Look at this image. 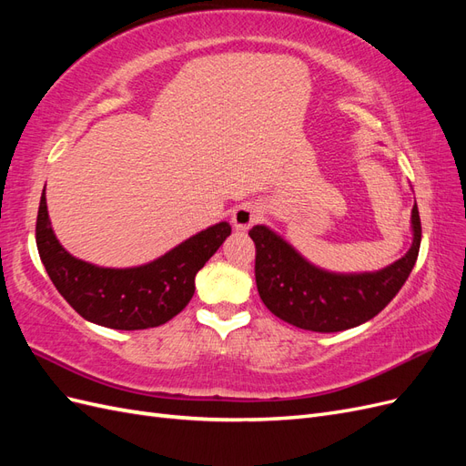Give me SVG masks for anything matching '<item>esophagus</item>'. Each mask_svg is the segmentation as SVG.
I'll return each mask as SVG.
<instances>
[{
    "instance_id": "1",
    "label": "esophagus",
    "mask_w": 466,
    "mask_h": 466,
    "mask_svg": "<svg viewBox=\"0 0 466 466\" xmlns=\"http://www.w3.org/2000/svg\"><path fill=\"white\" fill-rule=\"evenodd\" d=\"M260 218V208L257 204H241L237 209H233L231 221L233 228L238 231H247L255 225Z\"/></svg>"
}]
</instances>
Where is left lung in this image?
I'll list each match as a JSON object with an SVG mask.
<instances>
[{
    "instance_id": "obj_1",
    "label": "left lung",
    "mask_w": 466,
    "mask_h": 466,
    "mask_svg": "<svg viewBox=\"0 0 466 466\" xmlns=\"http://www.w3.org/2000/svg\"><path fill=\"white\" fill-rule=\"evenodd\" d=\"M414 241L406 255L379 272L334 274L307 262L264 225L248 231L257 247L255 276L260 299L293 327L313 332H340L373 319L404 286L418 258L421 223L412 208Z\"/></svg>"
}]
</instances>
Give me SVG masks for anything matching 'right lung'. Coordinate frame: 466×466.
Listing matches in <instances>:
<instances>
[{
  "instance_id": "1",
  "label": "right lung",
  "mask_w": 466,
  "mask_h": 466,
  "mask_svg": "<svg viewBox=\"0 0 466 466\" xmlns=\"http://www.w3.org/2000/svg\"><path fill=\"white\" fill-rule=\"evenodd\" d=\"M231 235L221 221L187 238L161 258L136 268H101L83 262L58 243L42 190L36 247L62 298L89 322L115 330H144L171 320L194 295V278Z\"/></svg>"
}]
</instances>
